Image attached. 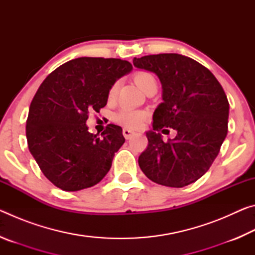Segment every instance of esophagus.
Segmentation results:
<instances>
[{"label":"esophagus","instance_id":"34e87169","mask_svg":"<svg viewBox=\"0 0 255 255\" xmlns=\"http://www.w3.org/2000/svg\"><path fill=\"white\" fill-rule=\"evenodd\" d=\"M123 133H124V136H125V138H126V139H130V138L133 135H135V132H133L132 130H130V129H128V128H124Z\"/></svg>","mask_w":255,"mask_h":255}]
</instances>
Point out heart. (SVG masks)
<instances>
[{"instance_id": "1", "label": "heart", "mask_w": 255, "mask_h": 255, "mask_svg": "<svg viewBox=\"0 0 255 255\" xmlns=\"http://www.w3.org/2000/svg\"><path fill=\"white\" fill-rule=\"evenodd\" d=\"M133 80H135L136 84L139 86L143 91L149 84L156 83V80H155V77L152 73L146 72V71L137 72L136 74L133 75ZM118 88H119V82H115V83L110 86L109 92H108V98H109V100H111V99H114L116 97V94L118 92ZM146 116H147V114L143 110H135V109H131V108L125 107L116 114L115 120L125 127L130 128V129H136L141 126V124H143V122L145 120Z\"/></svg>"}]
</instances>
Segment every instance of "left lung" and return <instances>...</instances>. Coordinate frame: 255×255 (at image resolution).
I'll list each match as a JSON object with an SVG mask.
<instances>
[{"mask_svg": "<svg viewBox=\"0 0 255 255\" xmlns=\"http://www.w3.org/2000/svg\"><path fill=\"white\" fill-rule=\"evenodd\" d=\"M133 66L155 73L163 102L153 115V130L138 164L153 182L182 188L200 179L217 157L227 135L230 103L208 68L179 54L133 58ZM178 132L164 142L159 131Z\"/></svg>", "mask_w": 255, "mask_h": 255, "instance_id": "obj_1", "label": "left lung"}]
</instances>
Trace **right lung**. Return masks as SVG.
<instances>
[{"instance_id": "add662e5", "label": "right lung", "mask_w": 255, "mask_h": 255, "mask_svg": "<svg viewBox=\"0 0 255 255\" xmlns=\"http://www.w3.org/2000/svg\"><path fill=\"white\" fill-rule=\"evenodd\" d=\"M132 70L119 58L72 59L46 77L34 94L25 126L28 147L44 175L64 191L93 187L109 172L125 143L109 124L101 137L89 132L91 111L107 105L110 86Z\"/></svg>"}]
</instances>
